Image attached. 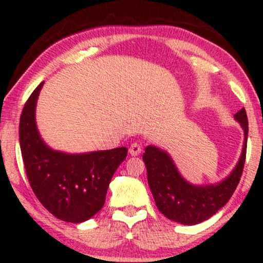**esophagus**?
<instances>
[{
  "label": "esophagus",
  "instance_id": "esophagus-1",
  "mask_svg": "<svg viewBox=\"0 0 263 263\" xmlns=\"http://www.w3.org/2000/svg\"><path fill=\"white\" fill-rule=\"evenodd\" d=\"M141 151H142L141 146H140L139 143H136V142L132 143L130 147H129V154H130V156H133V157L139 156V154L141 153Z\"/></svg>",
  "mask_w": 263,
  "mask_h": 263
}]
</instances>
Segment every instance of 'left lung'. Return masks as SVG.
<instances>
[{"instance_id": "8db88e82", "label": "left lung", "mask_w": 263, "mask_h": 263, "mask_svg": "<svg viewBox=\"0 0 263 263\" xmlns=\"http://www.w3.org/2000/svg\"><path fill=\"white\" fill-rule=\"evenodd\" d=\"M244 130L242 154L228 177L217 184L194 185L185 181L167 152L156 146H147L142 159L147 168V181L154 201L161 213L183 225H195L210 219L228 203L238 185L246 163L248 117L246 109L235 114Z\"/></svg>"}]
</instances>
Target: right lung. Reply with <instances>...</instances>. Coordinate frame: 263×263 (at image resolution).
Listing matches in <instances>:
<instances>
[{
    "instance_id": "obj_1",
    "label": "right lung",
    "mask_w": 263,
    "mask_h": 263,
    "mask_svg": "<svg viewBox=\"0 0 263 263\" xmlns=\"http://www.w3.org/2000/svg\"><path fill=\"white\" fill-rule=\"evenodd\" d=\"M41 82L25 104L19 139L26 175L34 195L52 215L67 222L88 220L102 210L111 178L127 157V147L68 154L53 151L35 124Z\"/></svg>"
}]
</instances>
